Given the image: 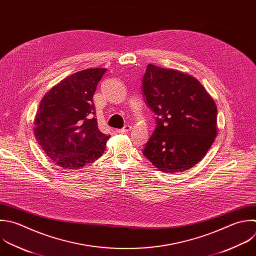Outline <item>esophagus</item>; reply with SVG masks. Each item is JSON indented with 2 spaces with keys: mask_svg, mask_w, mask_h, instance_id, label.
Segmentation results:
<instances>
[{
  "mask_svg": "<svg viewBox=\"0 0 256 256\" xmlns=\"http://www.w3.org/2000/svg\"><path fill=\"white\" fill-rule=\"evenodd\" d=\"M130 130H131V126L126 125V126H124L122 129H118V130H117V132H118V133H123V134H124V133H128Z\"/></svg>",
  "mask_w": 256,
  "mask_h": 256,
  "instance_id": "34e87169",
  "label": "esophagus"
}]
</instances>
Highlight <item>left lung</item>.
Returning <instances> with one entry per match:
<instances>
[{
    "mask_svg": "<svg viewBox=\"0 0 256 256\" xmlns=\"http://www.w3.org/2000/svg\"><path fill=\"white\" fill-rule=\"evenodd\" d=\"M147 105L156 114V128L144 156L159 170H188L205 156L217 136V107L194 77L147 65L142 80Z\"/></svg>",
    "mask_w": 256,
    "mask_h": 256,
    "instance_id": "8db88e82",
    "label": "left lung"
}]
</instances>
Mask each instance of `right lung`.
<instances>
[{
  "label": "right lung",
  "instance_id": "add662e5",
  "mask_svg": "<svg viewBox=\"0 0 256 256\" xmlns=\"http://www.w3.org/2000/svg\"><path fill=\"white\" fill-rule=\"evenodd\" d=\"M105 68L74 73L50 89L34 120L35 138L46 155L64 169H80L95 162L110 135L97 125L93 95Z\"/></svg>",
  "mask_w": 256,
  "mask_h": 256
}]
</instances>
